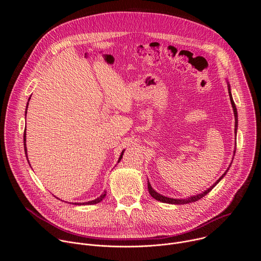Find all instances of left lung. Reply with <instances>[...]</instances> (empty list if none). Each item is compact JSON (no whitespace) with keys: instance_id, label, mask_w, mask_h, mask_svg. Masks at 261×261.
<instances>
[{"instance_id":"8db88e82","label":"left lung","mask_w":261,"mask_h":261,"mask_svg":"<svg viewBox=\"0 0 261 261\" xmlns=\"http://www.w3.org/2000/svg\"><path fill=\"white\" fill-rule=\"evenodd\" d=\"M228 93H229V98H230V102H231V105H232V108H233V114H234V121H236V124H234V132H236V134H237V130H238V111H237V107H236V104H234V101H233V99H232V96H231V92H230V86H229V84H228ZM233 153L236 154V148H234V151H233ZM231 165V164H230ZM230 165H229V167H230ZM229 167H228V169H229ZM228 169L222 174V176H220V178L212 186V187H210L207 190H205L204 192H202V193H200V194H197V195H194V196H191V197H188V198H185V199H175V198H169V197H166V196H163V195H161V194H159L158 192H156L153 188H152V186H151V184H150V181H148V179H147V189H148V192H150V194H151V196L153 197V198H155L156 200H158V201H161V202H165V203H171V204H186V203H189V202H195V201H197V200H199V199H201L203 196H205L224 177V175L226 174V172L228 171Z\"/></svg>"}]
</instances>
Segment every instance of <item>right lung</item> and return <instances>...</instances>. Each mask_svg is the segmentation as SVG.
Here are the masks:
<instances>
[{
    "mask_svg": "<svg viewBox=\"0 0 261 261\" xmlns=\"http://www.w3.org/2000/svg\"><path fill=\"white\" fill-rule=\"evenodd\" d=\"M30 99H31V97L29 98V101H30ZM28 105H29V103L27 104V108H25V115H27V110H28ZM25 135H27V134H25V129H24V133H23V145H24V153H25V157H27V160H28L27 146H25ZM124 151H125V150H124ZM124 151L122 152V154H121V156H120V158H119V161H118V162H120V161H121V159H122V157H123V155H124ZM28 161H29V160H28ZM29 163H30V162H29ZM105 196H106V192L104 191V192H103V194H102L101 196H99L98 198H96V199H94V200H92V201H88V202H82V203H76V202H75V203H73V204H79V205H80V204H81V205H82V204H96V203L100 202V201H101V200H102V199H103Z\"/></svg>",
    "mask_w": 261,
    "mask_h": 261,
    "instance_id": "add662e5",
    "label": "right lung"
}]
</instances>
